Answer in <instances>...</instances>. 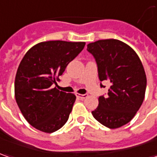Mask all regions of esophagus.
<instances>
[{"instance_id": "esophagus-1", "label": "esophagus", "mask_w": 157, "mask_h": 157, "mask_svg": "<svg viewBox=\"0 0 157 157\" xmlns=\"http://www.w3.org/2000/svg\"><path fill=\"white\" fill-rule=\"evenodd\" d=\"M76 97L81 99V100H84L87 97V94H76Z\"/></svg>"}]
</instances>
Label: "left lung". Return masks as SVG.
<instances>
[{"label": "left lung", "mask_w": 157, "mask_h": 157, "mask_svg": "<svg viewBox=\"0 0 157 157\" xmlns=\"http://www.w3.org/2000/svg\"><path fill=\"white\" fill-rule=\"evenodd\" d=\"M87 51L96 60L100 81L111 84L107 95L99 97L93 116L110 129L121 127L133 119L144 100L147 79L143 63L131 46L118 39L90 43Z\"/></svg>", "instance_id": "left-lung-1"}]
</instances>
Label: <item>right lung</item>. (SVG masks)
I'll use <instances>...</instances> for the list:
<instances>
[{"mask_svg": "<svg viewBox=\"0 0 157 157\" xmlns=\"http://www.w3.org/2000/svg\"><path fill=\"white\" fill-rule=\"evenodd\" d=\"M85 44L62 40L38 43L20 62L14 82L16 102L26 121L38 131L56 132L69 119L76 97L54 86Z\"/></svg>", "mask_w": 157, "mask_h": 157, "instance_id": "1", "label": "right lung"}]
</instances>
